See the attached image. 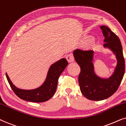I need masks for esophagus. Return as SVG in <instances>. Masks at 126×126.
<instances>
[{"mask_svg":"<svg viewBox=\"0 0 126 126\" xmlns=\"http://www.w3.org/2000/svg\"><path fill=\"white\" fill-rule=\"evenodd\" d=\"M66 59L67 60L68 62H69V63H71V62H73L74 61V58L73 55L71 54V53L67 55Z\"/></svg>","mask_w":126,"mask_h":126,"instance_id":"esophagus-1","label":"esophagus"}]
</instances>
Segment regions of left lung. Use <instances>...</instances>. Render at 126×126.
Here are the masks:
<instances>
[{
	"instance_id": "8db88e82",
	"label": "left lung",
	"mask_w": 126,
	"mask_h": 126,
	"mask_svg": "<svg viewBox=\"0 0 126 126\" xmlns=\"http://www.w3.org/2000/svg\"><path fill=\"white\" fill-rule=\"evenodd\" d=\"M100 28L105 37L104 47L110 50L117 60L116 66L110 77L101 78L95 73L93 51L77 49L73 52L75 61L80 68L78 77L80 92L86 98L94 101L107 99L113 94L121 83L125 71L123 48L119 38L108 27L101 26Z\"/></svg>"
}]
</instances>
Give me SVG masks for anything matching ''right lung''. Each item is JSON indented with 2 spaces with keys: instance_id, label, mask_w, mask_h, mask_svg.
Wrapping results in <instances>:
<instances>
[{
  "instance_id": "1",
  "label": "right lung",
  "mask_w": 126,
  "mask_h": 126,
  "mask_svg": "<svg viewBox=\"0 0 126 126\" xmlns=\"http://www.w3.org/2000/svg\"><path fill=\"white\" fill-rule=\"evenodd\" d=\"M65 58H62L53 63L48 70L46 79L43 84L34 89H22L13 84L6 73V78L15 94L21 99L34 103H42L49 100L56 90L58 78L68 65Z\"/></svg>"
}]
</instances>
